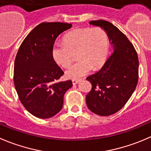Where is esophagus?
Returning a JSON list of instances; mask_svg holds the SVG:
<instances>
[{"mask_svg": "<svg viewBox=\"0 0 151 151\" xmlns=\"http://www.w3.org/2000/svg\"><path fill=\"white\" fill-rule=\"evenodd\" d=\"M80 82V80H72V83L73 85H76Z\"/></svg>", "mask_w": 151, "mask_h": 151, "instance_id": "34e87169", "label": "esophagus"}]
</instances>
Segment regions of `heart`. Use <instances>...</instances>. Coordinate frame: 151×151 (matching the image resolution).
I'll return each instance as SVG.
<instances>
[{
    "mask_svg": "<svg viewBox=\"0 0 151 151\" xmlns=\"http://www.w3.org/2000/svg\"><path fill=\"white\" fill-rule=\"evenodd\" d=\"M108 51V37L100 27L77 28L63 37V44L52 47V55L57 64L67 68L73 60V54L78 60L65 72L67 78H80L91 70H96L105 63Z\"/></svg>",
    "mask_w": 151,
    "mask_h": 151,
    "instance_id": "1",
    "label": "heart"
}]
</instances>
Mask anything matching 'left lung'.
<instances>
[{
	"mask_svg": "<svg viewBox=\"0 0 151 151\" xmlns=\"http://www.w3.org/2000/svg\"><path fill=\"white\" fill-rule=\"evenodd\" d=\"M89 23L106 32L114 52L99 71L86 78L92 85L86 95V104L96 114L110 116L126 104L137 87L138 56L128 37L112 23L103 20Z\"/></svg>",
	"mask_w": 151,
	"mask_h": 151,
	"instance_id": "obj_1",
	"label": "left lung"
}]
</instances>
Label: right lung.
<instances>
[{"label":"right lung","instance_id":"add662e5","mask_svg":"<svg viewBox=\"0 0 151 151\" xmlns=\"http://www.w3.org/2000/svg\"><path fill=\"white\" fill-rule=\"evenodd\" d=\"M72 25L42 23L26 36L14 65V84L19 99L33 116L47 119L57 114L71 80L56 83L64 72L54 60L52 47L58 36Z\"/></svg>","mask_w":151,"mask_h":151}]
</instances>
